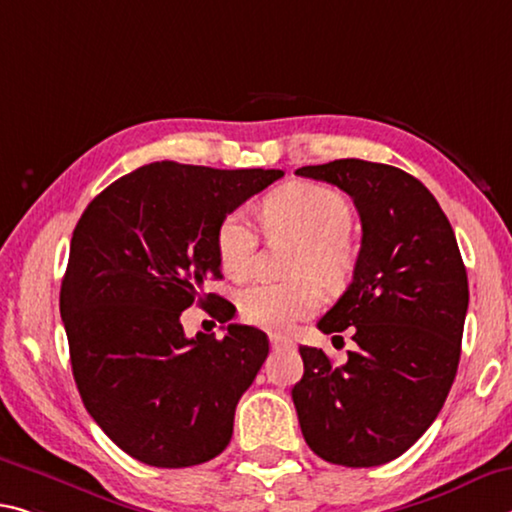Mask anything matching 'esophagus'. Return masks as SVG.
<instances>
[{"mask_svg":"<svg viewBox=\"0 0 512 512\" xmlns=\"http://www.w3.org/2000/svg\"><path fill=\"white\" fill-rule=\"evenodd\" d=\"M269 342H271V348H273L275 353H278V351H291V348H296V344L291 342L289 337H282V335H271Z\"/></svg>","mask_w":512,"mask_h":512,"instance_id":"34e87169","label":"esophagus"}]
</instances>
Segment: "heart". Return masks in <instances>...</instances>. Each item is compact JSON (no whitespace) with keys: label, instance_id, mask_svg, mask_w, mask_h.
<instances>
[{"label":"heart","instance_id":"b5f03b06","mask_svg":"<svg viewBox=\"0 0 512 512\" xmlns=\"http://www.w3.org/2000/svg\"><path fill=\"white\" fill-rule=\"evenodd\" d=\"M262 221L269 232L303 243L296 273L314 275L326 287H339L355 262L348 237L351 205L342 193L316 182H291L262 202ZM257 237L248 216L232 212L216 232V253L225 275L246 278L253 269ZM314 278L291 282H255L239 294V314L250 326L285 332L296 321L319 310L323 294Z\"/></svg>","mask_w":512,"mask_h":512}]
</instances>
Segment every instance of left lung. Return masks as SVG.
<instances>
[{
    "label": "left lung",
    "instance_id": "left-lung-1",
    "mask_svg": "<svg viewBox=\"0 0 512 512\" xmlns=\"http://www.w3.org/2000/svg\"><path fill=\"white\" fill-rule=\"evenodd\" d=\"M296 175L339 186L362 221L353 282L316 323L326 335L351 328L358 346L344 364L300 346L305 371L291 389L300 431L332 465H385L426 433L456 378L469 305L456 234L401 168L335 159Z\"/></svg>",
    "mask_w": 512,
    "mask_h": 512
}]
</instances>
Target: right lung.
Instances as JSON below:
<instances>
[{"label": "right lung", "instance_id": "right-lung-1", "mask_svg": "<svg viewBox=\"0 0 512 512\" xmlns=\"http://www.w3.org/2000/svg\"><path fill=\"white\" fill-rule=\"evenodd\" d=\"M282 175L157 161L107 186L72 232L61 285L72 376L97 426L145 465H200L230 444L269 337L239 323L223 339L186 337L180 316L198 300L232 319L230 300L202 291L221 278L218 225Z\"/></svg>", "mask_w": 512, "mask_h": 512}]
</instances>
